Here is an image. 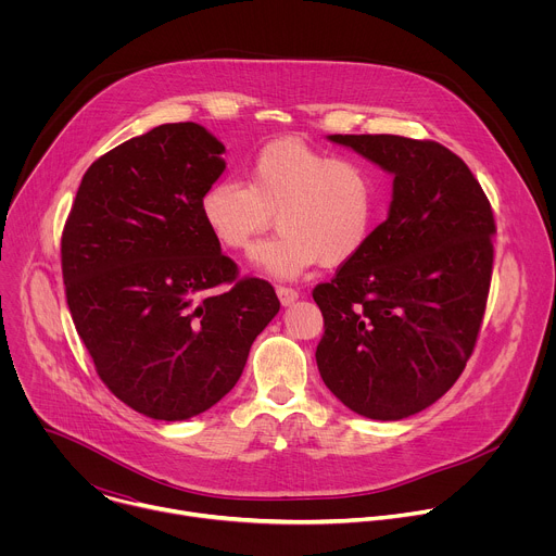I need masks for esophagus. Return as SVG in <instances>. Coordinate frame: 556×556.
Instances as JSON below:
<instances>
[{"mask_svg":"<svg viewBox=\"0 0 556 556\" xmlns=\"http://www.w3.org/2000/svg\"><path fill=\"white\" fill-rule=\"evenodd\" d=\"M277 296H279V301L283 305H290V303H294L299 299V292L294 288H290V286H277Z\"/></svg>","mask_w":556,"mask_h":556,"instance_id":"34e87169","label":"esophagus"}]
</instances>
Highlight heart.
Instances as JSON below:
<instances>
[{"label":"heart","mask_w":556,"mask_h":556,"mask_svg":"<svg viewBox=\"0 0 556 556\" xmlns=\"http://www.w3.org/2000/svg\"><path fill=\"white\" fill-rule=\"evenodd\" d=\"M200 215L226 251H249L275 222L279 232L253 262L275 277H296L316 264L354 260L378 219V185L358 157L334 155L296 138L255 151L244 182L222 178L200 198Z\"/></svg>","instance_id":"1"}]
</instances>
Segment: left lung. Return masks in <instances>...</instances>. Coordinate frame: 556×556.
<instances>
[{"label": "left lung", "instance_id": "1", "mask_svg": "<svg viewBox=\"0 0 556 556\" xmlns=\"http://www.w3.org/2000/svg\"><path fill=\"white\" fill-rule=\"evenodd\" d=\"M393 176L389 217L334 279L316 365L337 399L371 420L414 416L453 387L482 328L495 217L466 163L435 140L334 134Z\"/></svg>", "mask_w": 556, "mask_h": 556}]
</instances>
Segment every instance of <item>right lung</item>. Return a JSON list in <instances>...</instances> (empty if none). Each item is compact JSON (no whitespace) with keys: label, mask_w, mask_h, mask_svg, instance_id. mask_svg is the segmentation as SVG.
I'll list each match as a JSON object with an SVG mask.
<instances>
[{"label":"right lung","mask_w":556,"mask_h":556,"mask_svg":"<svg viewBox=\"0 0 556 556\" xmlns=\"http://www.w3.org/2000/svg\"><path fill=\"white\" fill-rule=\"evenodd\" d=\"M222 153L198 123L153 127L90 165L63 226L74 328L105 387L153 420L219 403L279 312L275 288L237 277L202 222ZM219 285L229 290L215 293Z\"/></svg>","instance_id":"obj_1"}]
</instances>
